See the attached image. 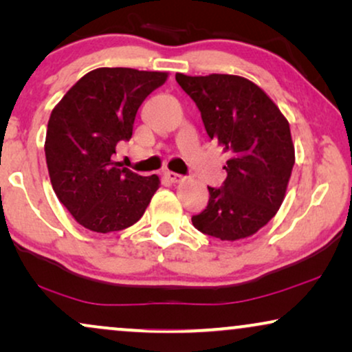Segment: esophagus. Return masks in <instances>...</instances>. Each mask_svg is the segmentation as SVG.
<instances>
[{"label":"esophagus","mask_w":352,"mask_h":352,"mask_svg":"<svg viewBox=\"0 0 352 352\" xmlns=\"http://www.w3.org/2000/svg\"><path fill=\"white\" fill-rule=\"evenodd\" d=\"M165 177L170 182H175V184H176V182H181L182 179H184V176L177 175V173H175V171H166L165 173Z\"/></svg>","instance_id":"1"}]
</instances>
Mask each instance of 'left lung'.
<instances>
[{
    "label": "left lung",
    "mask_w": 352,
    "mask_h": 352,
    "mask_svg": "<svg viewBox=\"0 0 352 352\" xmlns=\"http://www.w3.org/2000/svg\"><path fill=\"white\" fill-rule=\"evenodd\" d=\"M176 81L199 107L208 136L229 155L228 177L218 189L208 187V205L192 216V224L229 242L250 237L285 199L295 165L290 124L272 99L243 76L176 74Z\"/></svg>",
    "instance_id": "left-lung-1"
}]
</instances>
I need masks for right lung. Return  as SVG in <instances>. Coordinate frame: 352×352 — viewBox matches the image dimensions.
<instances>
[{
	"label": "right lung",
	"mask_w": 352,
	"mask_h": 352,
	"mask_svg": "<svg viewBox=\"0 0 352 352\" xmlns=\"http://www.w3.org/2000/svg\"><path fill=\"white\" fill-rule=\"evenodd\" d=\"M165 72L102 67L80 78L51 112L45 153L60 204L83 228L115 232L141 219L160 187L157 175L120 168L112 155L129 141L138 109Z\"/></svg>",
	"instance_id": "1"
}]
</instances>
